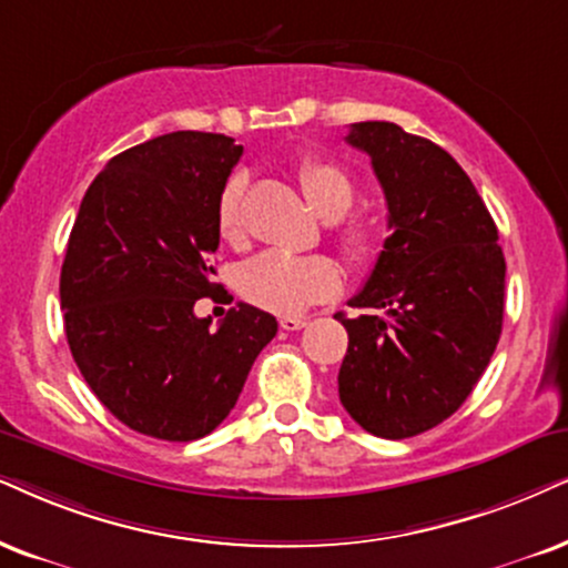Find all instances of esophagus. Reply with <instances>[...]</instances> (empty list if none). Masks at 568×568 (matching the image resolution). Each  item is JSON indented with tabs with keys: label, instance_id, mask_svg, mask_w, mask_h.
Wrapping results in <instances>:
<instances>
[{
	"label": "esophagus",
	"instance_id": "esophagus-1",
	"mask_svg": "<svg viewBox=\"0 0 568 568\" xmlns=\"http://www.w3.org/2000/svg\"><path fill=\"white\" fill-rule=\"evenodd\" d=\"M306 325H308V322L304 317H283V320H280V327L288 329V333H296V329L306 327Z\"/></svg>",
	"mask_w": 568,
	"mask_h": 568
}]
</instances>
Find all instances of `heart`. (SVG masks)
Returning <instances> with one entry per match:
<instances>
[{"instance_id":"1","label":"heart","mask_w":568,"mask_h":568,"mask_svg":"<svg viewBox=\"0 0 568 568\" xmlns=\"http://www.w3.org/2000/svg\"><path fill=\"white\" fill-rule=\"evenodd\" d=\"M298 181L308 204L325 220L343 217L356 201V183L341 164L308 156L298 164ZM243 181L231 178L217 199V231L227 243H241ZM337 243L356 267H367L379 254V227L369 217H351L337 227ZM343 285L341 267L329 256H293L264 251L241 267L239 291L254 306L272 314H301L312 304L337 296Z\"/></svg>"}]
</instances>
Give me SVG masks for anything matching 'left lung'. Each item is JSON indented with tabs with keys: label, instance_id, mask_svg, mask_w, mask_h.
I'll list each match as a JSON object with an SVG mask.
<instances>
[{
	"label": "left lung",
	"instance_id": "8db88e82",
	"mask_svg": "<svg viewBox=\"0 0 568 568\" xmlns=\"http://www.w3.org/2000/svg\"><path fill=\"white\" fill-rule=\"evenodd\" d=\"M387 201V235L343 317L341 404L367 433L404 440L448 419L475 390L504 327L498 227L454 156L396 123H354Z\"/></svg>",
	"mask_w": 568,
	"mask_h": 568
}]
</instances>
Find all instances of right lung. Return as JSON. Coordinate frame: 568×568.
I'll list each match as a JSON object with an SVG mask.
<instances>
[{
  "mask_svg": "<svg viewBox=\"0 0 568 568\" xmlns=\"http://www.w3.org/2000/svg\"><path fill=\"white\" fill-rule=\"evenodd\" d=\"M243 154L222 133L175 131L112 156L78 210L60 275L70 354L135 433L189 443L231 414L277 320L239 304L212 329L217 199Z\"/></svg>",
  "mask_w": 568,
  "mask_h": 568,
  "instance_id": "right-lung-1",
  "label": "right lung"
}]
</instances>
